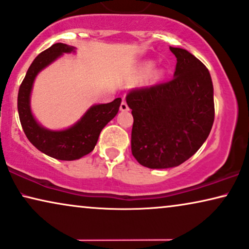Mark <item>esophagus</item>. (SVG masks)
Returning <instances> with one entry per match:
<instances>
[{
	"label": "esophagus",
	"mask_w": 249,
	"mask_h": 249,
	"mask_svg": "<svg viewBox=\"0 0 249 249\" xmlns=\"http://www.w3.org/2000/svg\"><path fill=\"white\" fill-rule=\"evenodd\" d=\"M120 111H121V112H127V111H129L128 104H127V103H125V101H122L121 105H120Z\"/></svg>",
	"instance_id": "1"
}]
</instances>
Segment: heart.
Wrapping results in <instances>:
<instances>
[{"label":"heart","mask_w":249,"mask_h":249,"mask_svg":"<svg viewBox=\"0 0 249 249\" xmlns=\"http://www.w3.org/2000/svg\"><path fill=\"white\" fill-rule=\"evenodd\" d=\"M154 69V63L153 61H145V63L143 64V65L141 66V75L143 77H146L150 75L151 73H152V71ZM162 72L161 71H157V72H154L153 74V80L154 81H158V80H160L161 77H162Z\"/></svg>","instance_id":"obj_1"}]
</instances>
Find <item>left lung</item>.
Returning <instances> with one entry per match:
<instances>
[{
	"label": "left lung",
	"mask_w": 249,
	"mask_h": 249,
	"mask_svg": "<svg viewBox=\"0 0 249 249\" xmlns=\"http://www.w3.org/2000/svg\"><path fill=\"white\" fill-rule=\"evenodd\" d=\"M174 79L127 95L134 117L131 152L142 166L166 169L190 159L207 140L215 117L211 74L188 50L169 48Z\"/></svg>",
	"instance_id": "8db88e82"
}]
</instances>
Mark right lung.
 I'll return each instance as SVG.
<instances>
[{
	"mask_svg": "<svg viewBox=\"0 0 249 249\" xmlns=\"http://www.w3.org/2000/svg\"><path fill=\"white\" fill-rule=\"evenodd\" d=\"M72 53H75V48L65 43H54L41 53L31 64L18 92L19 119L26 137L42 153L65 161L77 160L91 152L103 128L118 114L121 104V98H117L107 104L90 106L79 121L63 130H50L38 124L31 108L35 79L57 58Z\"/></svg>",
	"mask_w": 249,
	"mask_h": 249,
	"instance_id": "obj_1",
	"label": "right lung"
}]
</instances>
